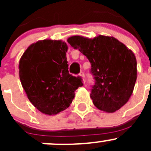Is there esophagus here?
I'll list each match as a JSON object with an SVG mask.
<instances>
[{
    "label": "esophagus",
    "instance_id": "esophagus-1",
    "mask_svg": "<svg viewBox=\"0 0 151 151\" xmlns=\"http://www.w3.org/2000/svg\"><path fill=\"white\" fill-rule=\"evenodd\" d=\"M80 77H81L82 80H83V83L85 84V78L84 72H83V71H81V72H80Z\"/></svg>",
    "mask_w": 151,
    "mask_h": 151
}]
</instances>
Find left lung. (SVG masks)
I'll list each match as a JSON object with an SVG mask.
<instances>
[{"label":"left lung","mask_w":151,"mask_h":151,"mask_svg":"<svg viewBox=\"0 0 151 151\" xmlns=\"http://www.w3.org/2000/svg\"><path fill=\"white\" fill-rule=\"evenodd\" d=\"M67 41L91 62L96 80L91 98L96 107L108 113L121 109L132 95L137 77L133 52L113 36H73Z\"/></svg>","instance_id":"left-lung-1"}]
</instances>
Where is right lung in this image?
Returning a JSON list of instances; mask_svg holds the SVG:
<instances>
[{
	"label": "right lung",
	"mask_w": 151,
	"mask_h": 151,
	"mask_svg": "<svg viewBox=\"0 0 151 151\" xmlns=\"http://www.w3.org/2000/svg\"><path fill=\"white\" fill-rule=\"evenodd\" d=\"M68 45L44 39L26 49L19 62L21 84L32 104L45 115H55L71 104L81 79L68 73Z\"/></svg>",
	"instance_id": "1"
}]
</instances>
